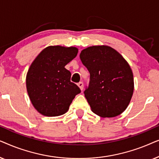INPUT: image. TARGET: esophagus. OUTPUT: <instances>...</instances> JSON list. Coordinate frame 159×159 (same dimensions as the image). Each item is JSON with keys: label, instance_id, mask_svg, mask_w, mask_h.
I'll use <instances>...</instances> for the list:
<instances>
[{"label": "esophagus", "instance_id": "esophagus-1", "mask_svg": "<svg viewBox=\"0 0 159 159\" xmlns=\"http://www.w3.org/2000/svg\"><path fill=\"white\" fill-rule=\"evenodd\" d=\"M77 85L79 86V88H80V90H83V88H84V86H83V82H80L79 83L77 84Z\"/></svg>", "mask_w": 159, "mask_h": 159}]
</instances>
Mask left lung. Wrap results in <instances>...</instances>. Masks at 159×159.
I'll return each mask as SVG.
<instances>
[{
  "label": "left lung",
  "instance_id": "8db88e82",
  "mask_svg": "<svg viewBox=\"0 0 159 159\" xmlns=\"http://www.w3.org/2000/svg\"><path fill=\"white\" fill-rule=\"evenodd\" d=\"M80 57L90 72L84 93L92 111L108 118L125 111L134 91L133 74L127 61L107 45L87 48Z\"/></svg>",
  "mask_w": 159,
  "mask_h": 159
}]
</instances>
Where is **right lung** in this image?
Here are the masks:
<instances>
[{"label": "right lung", "instance_id": "1", "mask_svg": "<svg viewBox=\"0 0 159 159\" xmlns=\"http://www.w3.org/2000/svg\"><path fill=\"white\" fill-rule=\"evenodd\" d=\"M75 47L60 45L43 49L30 65L26 77L30 99L34 108L45 116H57L69 110L73 99L81 92L70 81L65 66L77 55Z\"/></svg>", "mask_w": 159, "mask_h": 159}]
</instances>
